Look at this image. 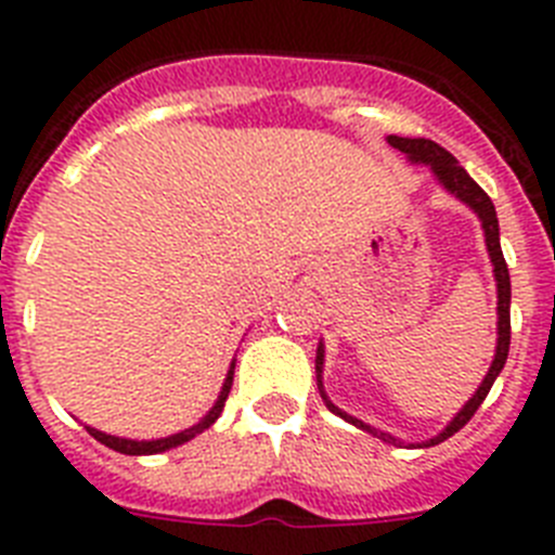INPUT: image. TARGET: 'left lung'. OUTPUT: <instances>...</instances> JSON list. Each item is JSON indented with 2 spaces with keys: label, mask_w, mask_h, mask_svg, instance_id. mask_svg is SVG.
Returning a JSON list of instances; mask_svg holds the SVG:
<instances>
[{
  "label": "left lung",
  "mask_w": 555,
  "mask_h": 555,
  "mask_svg": "<svg viewBox=\"0 0 555 555\" xmlns=\"http://www.w3.org/2000/svg\"><path fill=\"white\" fill-rule=\"evenodd\" d=\"M389 141L395 150H400L405 155V160L414 166H430V171H434V180L439 185H442L448 194H453L459 203L467 205L469 210H473L475 217H478L480 228H483V242H487V253H489V261H492V272H494V283H498V345H494V358H492V366H489V372L483 375V380H480V386L475 389V395L469 397L467 403L461 405L459 414L450 420L448 425H444L442 430L436 436H430V439H425V442H416V444H409V448H434V444L444 442V439H450V436L455 434V430H461L464 425L473 420V414L478 411V405L487 400L489 389H492V384L498 380L500 370H503V364H506L508 358V345H512V313H508V308H512V281H508V267H506V258H503V249H500V224H498V214H494V205L492 199L487 197V191L480 189L478 183H475L473 178H469L467 171L461 169L459 160L450 155L444 146H439L436 141L430 139H403V135H389ZM322 366H325V345L320 341V347H317V386H320V395L322 400H325L327 411H333L336 416H341L345 423L356 425V428L366 430V434L377 436V439H384V442L389 444H403L400 439H395L391 434H386V430H377L372 428V425L361 423L358 416L347 414V411L338 409L336 403H333L331 397H327L325 386H322Z\"/></svg>",
  "instance_id": "left-lung-1"
}]
</instances>
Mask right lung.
<instances>
[{
    "instance_id": "add662e5",
    "label": "right lung",
    "mask_w": 555,
    "mask_h": 555,
    "mask_svg": "<svg viewBox=\"0 0 555 555\" xmlns=\"http://www.w3.org/2000/svg\"><path fill=\"white\" fill-rule=\"evenodd\" d=\"M233 372H235V358L230 361V370H228V375H224V384H222V391H219V397H217V403L210 405V411L203 416V420H199L197 425H191V428L180 430V434L164 436V439H141L139 442V439H121V436H111V434H105V430H96V428H91V425H86L88 434L94 436L96 442L105 444V448L116 450V453H125V455L166 453V450L178 448V444L191 442L194 436L203 434V430H208L210 425L217 423L219 414H222V409H224V400H228V395H230V386H233Z\"/></svg>"
}]
</instances>
